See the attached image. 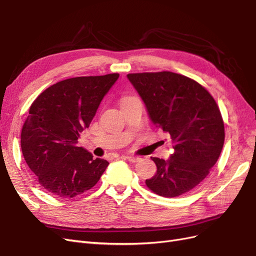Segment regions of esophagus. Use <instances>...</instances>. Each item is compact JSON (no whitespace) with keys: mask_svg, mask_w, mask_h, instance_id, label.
I'll return each instance as SVG.
<instances>
[{"mask_svg":"<svg viewBox=\"0 0 256 256\" xmlns=\"http://www.w3.org/2000/svg\"><path fill=\"white\" fill-rule=\"evenodd\" d=\"M126 158L131 163H136V162H138L140 160V158H138V156H126Z\"/></svg>","mask_w":256,"mask_h":256,"instance_id":"34e87169","label":"esophagus"}]
</instances>
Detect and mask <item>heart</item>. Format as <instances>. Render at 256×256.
<instances>
[{
  "label": "heart",
  "instance_id": "b5f03b06",
  "mask_svg": "<svg viewBox=\"0 0 256 256\" xmlns=\"http://www.w3.org/2000/svg\"><path fill=\"white\" fill-rule=\"evenodd\" d=\"M125 100H126V98H125Z\"/></svg>",
  "mask_w": 256,
  "mask_h": 256
}]
</instances>
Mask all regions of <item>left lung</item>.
Masks as SVG:
<instances>
[{
    "instance_id": "8db88e82",
    "label": "left lung",
    "mask_w": 256,
    "mask_h": 256,
    "mask_svg": "<svg viewBox=\"0 0 256 256\" xmlns=\"http://www.w3.org/2000/svg\"><path fill=\"white\" fill-rule=\"evenodd\" d=\"M156 127L170 136V158H152L156 172L149 190L172 198L192 190L215 165L224 142V126L214 98L192 79L172 72L128 74Z\"/></svg>"
}]
</instances>
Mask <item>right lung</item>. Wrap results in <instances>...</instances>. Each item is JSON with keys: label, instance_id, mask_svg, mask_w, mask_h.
Returning a JSON list of instances; mask_svg holds the SVG:
<instances>
[{"label": "right lung", "instance_id": "1", "mask_svg": "<svg viewBox=\"0 0 256 256\" xmlns=\"http://www.w3.org/2000/svg\"><path fill=\"white\" fill-rule=\"evenodd\" d=\"M118 74L75 77L42 92L30 108L21 132L22 154L40 186L73 198L98 182L109 162L78 146Z\"/></svg>", "mask_w": 256, "mask_h": 256}]
</instances>
